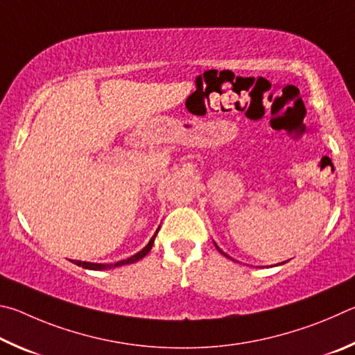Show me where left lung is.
<instances>
[{
  "label": "left lung",
  "instance_id": "obj_1",
  "mask_svg": "<svg viewBox=\"0 0 355 355\" xmlns=\"http://www.w3.org/2000/svg\"><path fill=\"white\" fill-rule=\"evenodd\" d=\"M215 246H216V243H215ZM216 250H218V251H220V252L223 254V256H226V257H229V256H227V254H225V252H223V251L220 250V248H218V246H216Z\"/></svg>",
  "mask_w": 355,
  "mask_h": 355
}]
</instances>
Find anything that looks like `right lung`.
Instances as JSON below:
<instances>
[{
    "instance_id": "right-lung-1",
    "label": "right lung",
    "mask_w": 355,
    "mask_h": 355,
    "mask_svg": "<svg viewBox=\"0 0 355 355\" xmlns=\"http://www.w3.org/2000/svg\"><path fill=\"white\" fill-rule=\"evenodd\" d=\"M157 232H159V229H157V231H155V234L153 235L151 240H149V243H148L145 248H143V250H141L140 252L134 254L132 257H129V259H126V260H120V262H116V263H92V262H80V260H71V262L76 263L78 266H83V268H85V270H96V271H99V270L115 268V266H121V265L135 263L137 260L143 259L149 251H151V248H153V245H154V239H155V235H157Z\"/></svg>"
}]
</instances>
